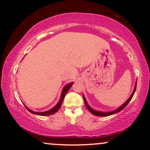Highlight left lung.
Here are the masks:
<instances>
[{"instance_id":"1","label":"left lung","mask_w":150,"mask_h":150,"mask_svg":"<svg viewBox=\"0 0 150 150\" xmlns=\"http://www.w3.org/2000/svg\"><path fill=\"white\" fill-rule=\"evenodd\" d=\"M135 89H136V85H135V89H134V91H133V92H132V95L130 96V97L129 98L128 100H127L126 102H125L124 104L122 105V106H120V108H118V109L115 110V111H111V112L105 113V112H99V111H94V110H93L92 108L89 107V106L88 105V104H87V101H86V99H85V97H84V96H83V99H84V101H85V104L86 107L87 108V109H88L89 111L92 113V114L95 115V116H110V115H112V114H114V113H116L119 112V111H121V110H123V108H124L125 106H126L127 105H128V103L130 102V101L132 99V97H133V95H134V93H135Z\"/></svg>"}]
</instances>
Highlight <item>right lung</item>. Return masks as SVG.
I'll use <instances>...</instances> for the list:
<instances>
[{
  "label": "right lung",
  "instance_id": "obj_1",
  "mask_svg": "<svg viewBox=\"0 0 150 150\" xmlns=\"http://www.w3.org/2000/svg\"><path fill=\"white\" fill-rule=\"evenodd\" d=\"M73 82H71V83H70V84H68V85H67L64 87V88H63V92H62L61 99H60L59 102L58 103V104L56 105V106H55V107H53L52 109L49 110V111H44V112H35V111H32V110H30V108L26 107V106H25V107L27 108V109L28 110V111H30V112H31L32 113H34V114L39 115V116H49V115H52V114H53V113L57 112L58 110H59V108H61V104H62V103H63V99H64V97H65V94H66V93L68 92V91L69 90V89L70 88V87H71V86L73 85Z\"/></svg>",
  "mask_w": 150,
  "mask_h": 150
}]
</instances>
